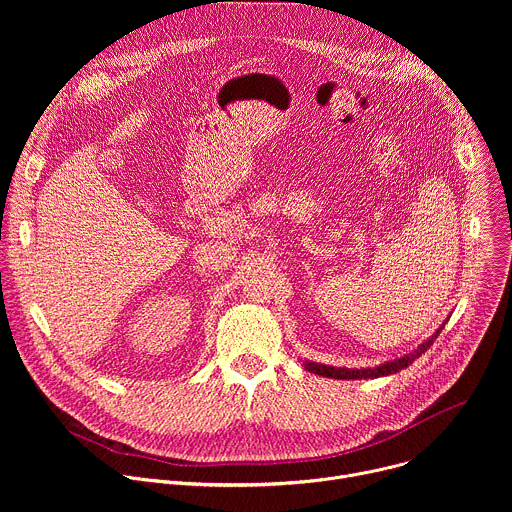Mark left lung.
<instances>
[{"instance_id": "left-lung-1", "label": "left lung", "mask_w": 512, "mask_h": 512, "mask_svg": "<svg viewBox=\"0 0 512 512\" xmlns=\"http://www.w3.org/2000/svg\"><path fill=\"white\" fill-rule=\"evenodd\" d=\"M442 332V328L437 330L429 340H425L423 344L417 346V350L401 356V358H395L391 362H385L381 364V367H375V369H360V371H352V369H334V367H326V364H316V362H306V369L310 373H316V375H322V377H330V379H377V377H385V375H393V373H399L401 369H407L409 364L419 358L431 344L433 340L437 338V334Z\"/></svg>"}]
</instances>
